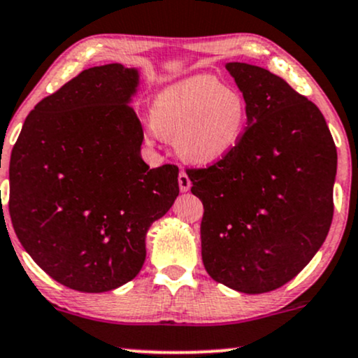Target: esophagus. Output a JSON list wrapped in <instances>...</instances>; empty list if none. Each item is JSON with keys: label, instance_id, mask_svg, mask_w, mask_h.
Wrapping results in <instances>:
<instances>
[{"label": "esophagus", "instance_id": "34e87169", "mask_svg": "<svg viewBox=\"0 0 358 358\" xmlns=\"http://www.w3.org/2000/svg\"><path fill=\"white\" fill-rule=\"evenodd\" d=\"M178 185H180V189H182L183 193L188 192L189 187H192V182H189L188 175L185 173V171H180V175H178Z\"/></svg>", "mask_w": 358, "mask_h": 358}]
</instances>
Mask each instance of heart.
<instances>
[{
	"mask_svg": "<svg viewBox=\"0 0 358 358\" xmlns=\"http://www.w3.org/2000/svg\"><path fill=\"white\" fill-rule=\"evenodd\" d=\"M248 112L241 90L213 76H192L157 94L147 135L173 140L176 153L188 164L213 165L243 142Z\"/></svg>",
	"mask_w": 358,
	"mask_h": 358,
	"instance_id": "1",
	"label": "heart"
}]
</instances>
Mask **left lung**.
<instances>
[{
  "instance_id": "1",
  "label": "left lung",
  "mask_w": 358,
  "mask_h": 358,
  "mask_svg": "<svg viewBox=\"0 0 358 358\" xmlns=\"http://www.w3.org/2000/svg\"><path fill=\"white\" fill-rule=\"evenodd\" d=\"M248 101V127L231 155L188 169L203 203L201 257L216 282L274 291L309 264L334 216L337 150L322 112L262 67L228 62Z\"/></svg>"
}]
</instances>
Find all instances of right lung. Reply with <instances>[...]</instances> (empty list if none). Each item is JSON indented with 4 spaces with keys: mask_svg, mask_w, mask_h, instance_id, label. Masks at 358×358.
I'll return each instance as SVG.
<instances>
[{
    "mask_svg": "<svg viewBox=\"0 0 358 358\" xmlns=\"http://www.w3.org/2000/svg\"><path fill=\"white\" fill-rule=\"evenodd\" d=\"M138 71L90 67L26 117L10 160V216L36 264L62 286L106 292L145 261L153 221L178 196V166L150 169L130 107Z\"/></svg>",
    "mask_w": 358,
    "mask_h": 358,
    "instance_id": "right-lung-1",
    "label": "right lung"
}]
</instances>
